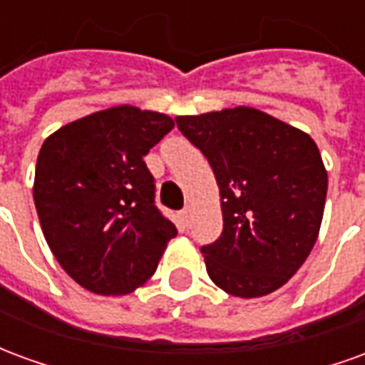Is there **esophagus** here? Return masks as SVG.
Returning a JSON list of instances; mask_svg holds the SVG:
<instances>
[{
	"label": "esophagus",
	"mask_w": 365,
	"mask_h": 365,
	"mask_svg": "<svg viewBox=\"0 0 365 365\" xmlns=\"http://www.w3.org/2000/svg\"><path fill=\"white\" fill-rule=\"evenodd\" d=\"M191 217H193V209L191 207H185L182 211V222H183V227H190L191 225Z\"/></svg>",
	"instance_id": "esophagus-1"
}]
</instances>
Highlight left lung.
<instances>
[{
  "instance_id": "obj_1",
  "label": "left lung",
  "mask_w": 365,
  "mask_h": 365,
  "mask_svg": "<svg viewBox=\"0 0 365 365\" xmlns=\"http://www.w3.org/2000/svg\"><path fill=\"white\" fill-rule=\"evenodd\" d=\"M175 123L219 185L222 235L201 248L211 282L232 297L274 293L303 266L321 230L329 175L319 146L246 105Z\"/></svg>"
}]
</instances>
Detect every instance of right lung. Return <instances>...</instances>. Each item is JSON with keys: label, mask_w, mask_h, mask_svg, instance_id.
<instances>
[{"label": "right lung", "mask_w": 365, "mask_h": 365, "mask_svg": "<svg viewBox=\"0 0 365 365\" xmlns=\"http://www.w3.org/2000/svg\"><path fill=\"white\" fill-rule=\"evenodd\" d=\"M172 128L164 113L117 105L68 123L41 146L33 183L41 229L83 289L117 297L143 287L178 235L154 205L143 160Z\"/></svg>", "instance_id": "add662e5"}]
</instances>
